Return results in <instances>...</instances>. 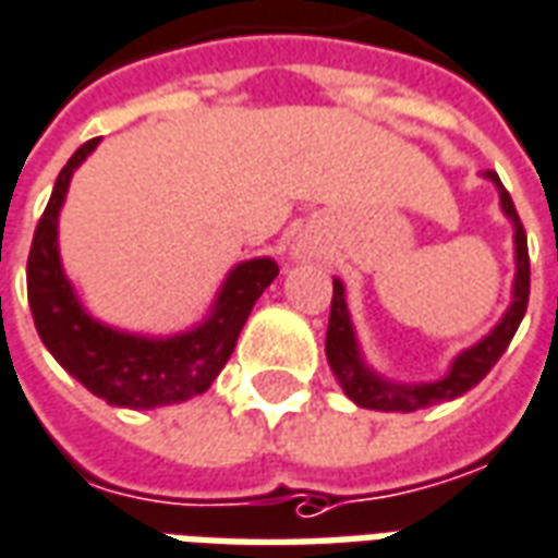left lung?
Instances as JSON below:
<instances>
[{"mask_svg": "<svg viewBox=\"0 0 558 558\" xmlns=\"http://www.w3.org/2000/svg\"><path fill=\"white\" fill-rule=\"evenodd\" d=\"M493 183L499 185L501 195V209L511 216L513 222V243H517V282H513V303L511 310L505 312L501 324L493 333L477 342L475 349L462 351L460 357L453 361V369L448 378H441L436 385H387L381 378H375L366 366L361 363L357 354V342H354V330H351L349 310H345V291L342 282L333 279V300H330V324H327V363L339 378V385L345 390V397L354 399L361 409H378V412H417V409H429L436 402L445 399L462 397L465 390H472L477 381H484L487 373L499 363V357L511 345L517 327L523 322L525 306H529V246H525V231L517 207H513L508 189L501 185L499 173L487 171Z\"/></svg>", "mask_w": 558, "mask_h": 558, "instance_id": "obj_1", "label": "left lung"}]
</instances>
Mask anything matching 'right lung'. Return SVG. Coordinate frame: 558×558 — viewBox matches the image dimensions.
I'll return each mask as SVG.
<instances>
[{
    "label": "right lung",
    "mask_w": 558,
    "mask_h": 558,
    "mask_svg": "<svg viewBox=\"0 0 558 558\" xmlns=\"http://www.w3.org/2000/svg\"><path fill=\"white\" fill-rule=\"evenodd\" d=\"M98 137L74 153L59 171L53 195L35 225L33 248L26 260V291L35 330L47 351L69 369L86 390L108 399L110 405L156 409L204 393L231 357L236 336L246 324L255 300L279 276L276 260L255 258L240 264L225 282L216 312L197 330L173 339L149 342L125 336L93 322L62 276L57 252V216L69 180L93 149Z\"/></svg>",
    "instance_id": "obj_1"
}]
</instances>
